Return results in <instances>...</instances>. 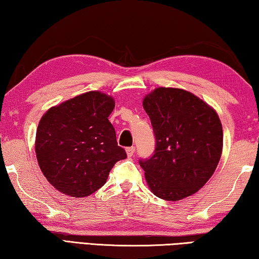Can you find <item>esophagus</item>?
<instances>
[{"label": "esophagus", "instance_id": "esophagus-1", "mask_svg": "<svg viewBox=\"0 0 259 259\" xmlns=\"http://www.w3.org/2000/svg\"><path fill=\"white\" fill-rule=\"evenodd\" d=\"M125 150H126V155H128L129 157H131V156H134L136 148L134 147V146H131V147H128V148H126Z\"/></svg>", "mask_w": 259, "mask_h": 259}]
</instances>
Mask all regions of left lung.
Segmentation results:
<instances>
[{"label": "left lung", "instance_id": "8db88e82", "mask_svg": "<svg viewBox=\"0 0 259 259\" xmlns=\"http://www.w3.org/2000/svg\"><path fill=\"white\" fill-rule=\"evenodd\" d=\"M155 150L139 159L146 181L158 198L194 195L213 176L222 154L223 130L216 112L183 89L156 88L144 98Z\"/></svg>", "mask_w": 259, "mask_h": 259}]
</instances>
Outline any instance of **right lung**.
Here are the masks:
<instances>
[{
  "mask_svg": "<svg viewBox=\"0 0 259 259\" xmlns=\"http://www.w3.org/2000/svg\"><path fill=\"white\" fill-rule=\"evenodd\" d=\"M114 100L88 92L50 109L36 133L39 167L56 190L86 197L104 186L114 164L126 157L109 116Z\"/></svg>",
  "mask_w": 259,
  "mask_h": 259,
  "instance_id": "obj_1",
  "label": "right lung"
}]
</instances>
